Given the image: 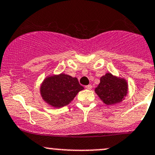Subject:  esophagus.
Returning a JSON list of instances; mask_svg holds the SVG:
<instances>
[{"mask_svg": "<svg viewBox=\"0 0 155 155\" xmlns=\"http://www.w3.org/2000/svg\"><path fill=\"white\" fill-rule=\"evenodd\" d=\"M86 88H87V89H91L92 88V85H87V86H86Z\"/></svg>", "mask_w": 155, "mask_h": 155, "instance_id": "obj_1", "label": "esophagus"}]
</instances>
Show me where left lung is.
I'll return each instance as SVG.
<instances>
[{
	"instance_id": "1",
	"label": "left lung",
	"mask_w": 155,
	"mask_h": 155,
	"mask_svg": "<svg viewBox=\"0 0 155 155\" xmlns=\"http://www.w3.org/2000/svg\"><path fill=\"white\" fill-rule=\"evenodd\" d=\"M95 91L106 104L112 105L119 103L127 95V81L113 76L110 73H107L100 78V84Z\"/></svg>"
}]
</instances>
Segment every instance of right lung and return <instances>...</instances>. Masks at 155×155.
Masks as SVG:
<instances>
[{"mask_svg": "<svg viewBox=\"0 0 155 155\" xmlns=\"http://www.w3.org/2000/svg\"><path fill=\"white\" fill-rule=\"evenodd\" d=\"M84 87L78 78L65 74L46 78L41 85L40 92L43 100L54 107L68 104Z\"/></svg>", "mask_w": 155, "mask_h": 155, "instance_id": "1", "label": "right lung"}]
</instances>
